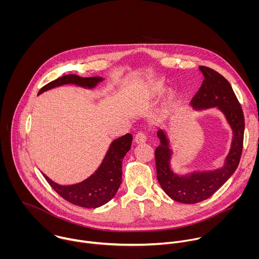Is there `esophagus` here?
<instances>
[{"label":"esophagus","mask_w":259,"mask_h":259,"mask_svg":"<svg viewBox=\"0 0 259 259\" xmlns=\"http://www.w3.org/2000/svg\"><path fill=\"white\" fill-rule=\"evenodd\" d=\"M135 142L136 143H143L146 141V135L143 133V132H138L136 135H135Z\"/></svg>","instance_id":"34e87169"}]
</instances>
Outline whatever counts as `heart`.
Returning a JSON list of instances; mask_svg holds the SVG:
<instances>
[{
	"instance_id": "b5f03b06",
	"label": "heart",
	"mask_w": 259,
	"mask_h": 259,
	"mask_svg": "<svg viewBox=\"0 0 259 259\" xmlns=\"http://www.w3.org/2000/svg\"><path fill=\"white\" fill-rule=\"evenodd\" d=\"M164 89H165V84H164V82L162 80H159V79L152 80V81H150L149 83H147V85H146L147 95H149L152 98H155V97L159 96L160 94H162ZM174 98H175V95L173 93H170L168 95V97H167L166 105H170V103L174 100Z\"/></svg>"
}]
</instances>
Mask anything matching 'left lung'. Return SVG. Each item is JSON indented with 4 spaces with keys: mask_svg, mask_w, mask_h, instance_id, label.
<instances>
[{
    "mask_svg": "<svg viewBox=\"0 0 259 259\" xmlns=\"http://www.w3.org/2000/svg\"><path fill=\"white\" fill-rule=\"evenodd\" d=\"M204 81L192 99L195 109L217 106L223 112L233 129L234 137L225 166L211 172H194L189 176H178L170 169L172 152L166 134L160 130L157 135L160 145L156 149L155 159L157 178L164 192L174 201L183 204H196L210 198L236 171L244 141L245 120L241 104L229 81L216 70L200 66Z\"/></svg>",
    "mask_w": 259,
    "mask_h": 259,
    "instance_id": "8db88e82",
    "label": "left lung"
}]
</instances>
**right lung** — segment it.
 Returning a JSON list of instances; mask_svg holds the SVG:
<instances>
[{
	"mask_svg": "<svg viewBox=\"0 0 259 259\" xmlns=\"http://www.w3.org/2000/svg\"><path fill=\"white\" fill-rule=\"evenodd\" d=\"M102 81L101 78H82L77 75H65L58 78L39 91V94L64 84H75L85 88H93ZM132 143L130 133L114 140L97 171L86 180L72 184V186H59L53 182L45 174L50 187L65 201L85 208H97L109 202L116 195L122 182V161L129 152Z\"/></svg>",
	"mask_w": 259,
	"mask_h": 259,
	"instance_id": "obj_1",
	"label": "right lung"
}]
</instances>
